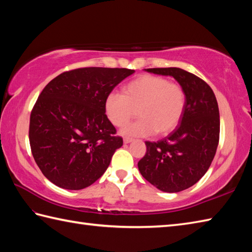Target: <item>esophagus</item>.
Here are the masks:
<instances>
[{
	"label": "esophagus",
	"mask_w": 252,
	"mask_h": 252,
	"mask_svg": "<svg viewBox=\"0 0 252 252\" xmlns=\"http://www.w3.org/2000/svg\"><path fill=\"white\" fill-rule=\"evenodd\" d=\"M132 141H133V138H131V137H125V138H123V142H125V144H129Z\"/></svg>",
	"instance_id": "34e87169"
}]
</instances>
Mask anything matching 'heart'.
Segmentation results:
<instances>
[{"label": "heart", "mask_w": 252, "mask_h": 252, "mask_svg": "<svg viewBox=\"0 0 252 252\" xmlns=\"http://www.w3.org/2000/svg\"><path fill=\"white\" fill-rule=\"evenodd\" d=\"M185 91L181 84L152 74H143L123 87V95L111 92L105 100V111L115 126H125L135 116L140 119L127 126L123 133L146 136L156 132H172L183 117Z\"/></svg>", "instance_id": "obj_1"}]
</instances>
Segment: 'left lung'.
Segmentation results:
<instances>
[{
  "label": "left lung",
  "instance_id": "8db88e82",
  "mask_svg": "<svg viewBox=\"0 0 252 252\" xmlns=\"http://www.w3.org/2000/svg\"><path fill=\"white\" fill-rule=\"evenodd\" d=\"M146 71L173 77L186 95L183 117L175 130L158 142H145L146 154L138 161L144 179L167 192L196 184L212 162L220 136V114L212 89L181 68H149Z\"/></svg>",
  "mask_w": 252,
  "mask_h": 252
}]
</instances>
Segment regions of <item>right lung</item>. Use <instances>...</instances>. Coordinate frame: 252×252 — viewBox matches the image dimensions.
Returning <instances> with one entry per match:
<instances>
[{"label": "right lung", "mask_w": 252, "mask_h": 252, "mask_svg": "<svg viewBox=\"0 0 252 252\" xmlns=\"http://www.w3.org/2000/svg\"><path fill=\"white\" fill-rule=\"evenodd\" d=\"M132 73L79 68L61 73L42 91L30 115L29 141L37 167L53 184L83 189L105 173L123 144L106 116L105 100Z\"/></svg>", "instance_id": "1"}]
</instances>
